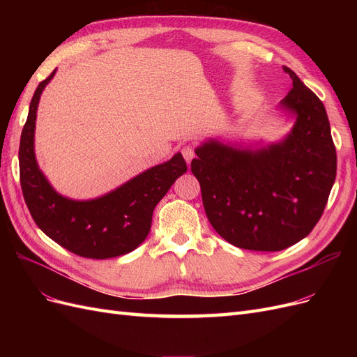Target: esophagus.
<instances>
[{
    "mask_svg": "<svg viewBox=\"0 0 357 357\" xmlns=\"http://www.w3.org/2000/svg\"><path fill=\"white\" fill-rule=\"evenodd\" d=\"M181 155L186 159L188 164H190V160L193 159V156H195V150H193L192 146H185L181 149Z\"/></svg>",
    "mask_w": 357,
    "mask_h": 357,
    "instance_id": "obj_1",
    "label": "esophagus"
}]
</instances>
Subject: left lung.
<instances>
[{
	"mask_svg": "<svg viewBox=\"0 0 357 357\" xmlns=\"http://www.w3.org/2000/svg\"><path fill=\"white\" fill-rule=\"evenodd\" d=\"M283 70L294 82L280 102L296 117L290 134L255 150L210 139L190 164L214 231L247 250L278 252L305 238L337 176L325 105L294 71Z\"/></svg>",
	"mask_w": 357,
	"mask_h": 357,
	"instance_id": "8db88e82",
	"label": "left lung"
}]
</instances>
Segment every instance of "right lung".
Here are the masks:
<instances>
[{"mask_svg": "<svg viewBox=\"0 0 357 357\" xmlns=\"http://www.w3.org/2000/svg\"><path fill=\"white\" fill-rule=\"evenodd\" d=\"M53 71L36 89L20 135V186L38 228L71 253L109 259L132 252L149 235L156 204L188 167L181 153L150 168L100 198L74 201L59 195L40 171L34 153L38 101Z\"/></svg>", "mask_w": 357, "mask_h": 357, "instance_id": "1", "label": "right lung"}]
</instances>
